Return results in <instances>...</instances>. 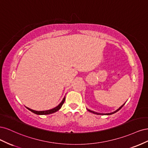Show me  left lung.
I'll return each instance as SVG.
<instances>
[{"label": "left lung", "mask_w": 148, "mask_h": 148, "mask_svg": "<svg viewBox=\"0 0 148 148\" xmlns=\"http://www.w3.org/2000/svg\"><path fill=\"white\" fill-rule=\"evenodd\" d=\"M125 104H123L122 106H120L119 108L117 109V110H116L115 111H114V112H111V113H108V114H101V113H97V112H94V111H92V110H89V109H86L89 112H91V113H93V114H97V115H111V114H114V113H115V112H117V111H119L121 108H122V107L125 105Z\"/></svg>", "instance_id": "8db88e82"}]
</instances>
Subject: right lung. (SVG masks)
I'll list each match as a JSON object with an SVG mask.
<instances>
[{"instance_id":"1","label":"right lung","mask_w":148,"mask_h":148,"mask_svg":"<svg viewBox=\"0 0 148 148\" xmlns=\"http://www.w3.org/2000/svg\"><path fill=\"white\" fill-rule=\"evenodd\" d=\"M65 97H64L63 100L62 101V102L60 103V104L58 105L57 107H54V108H53L52 109H50V110H43V111H36V110H34L33 109H31L29 108H28V107H26L29 110H30L31 112H33L34 114H37V115H48V114H52V113H54L56 112L59 110L61 107L62 106V105H63V104L65 102Z\"/></svg>"}]
</instances>
